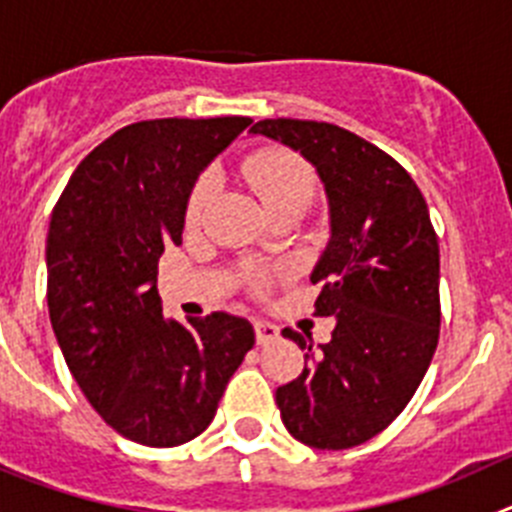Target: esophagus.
Instances as JSON below:
<instances>
[{
    "instance_id": "obj_1",
    "label": "esophagus",
    "mask_w": 512,
    "mask_h": 512,
    "mask_svg": "<svg viewBox=\"0 0 512 512\" xmlns=\"http://www.w3.org/2000/svg\"><path fill=\"white\" fill-rule=\"evenodd\" d=\"M255 336H257V344H262V347H265V344H273L275 339H278L280 329L275 324H270V321L257 319L255 321Z\"/></svg>"
}]
</instances>
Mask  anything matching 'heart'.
<instances>
[{
    "label": "heart",
    "mask_w": 512,
    "mask_h": 512,
    "mask_svg": "<svg viewBox=\"0 0 512 512\" xmlns=\"http://www.w3.org/2000/svg\"><path fill=\"white\" fill-rule=\"evenodd\" d=\"M242 173L255 188L265 209L283 201H301L308 206V201L316 193V178L311 168L296 155L283 153V150H262V153L250 155L242 165ZM214 193V178L204 176L196 188L191 191L186 209V222L199 224L204 219V211ZM262 275H255V283H260Z\"/></svg>",
    "instance_id": "obj_1"
}]
</instances>
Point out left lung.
<instances>
[{"label": "left lung", "instance_id": "1", "mask_svg": "<svg viewBox=\"0 0 512 512\" xmlns=\"http://www.w3.org/2000/svg\"><path fill=\"white\" fill-rule=\"evenodd\" d=\"M252 135L313 165L329 242L311 270L326 344L285 329L308 365L275 390L285 428L313 449H352L395 421L439 342V239L413 178L380 147L326 122L262 119Z\"/></svg>", "mask_w": 512, "mask_h": 512}]
</instances>
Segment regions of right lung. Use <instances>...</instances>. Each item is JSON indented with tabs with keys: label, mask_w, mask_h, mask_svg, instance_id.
Segmentation results:
<instances>
[{
	"label": "right lung",
	"mask_w": 512,
	"mask_h": 512,
	"mask_svg": "<svg viewBox=\"0 0 512 512\" xmlns=\"http://www.w3.org/2000/svg\"><path fill=\"white\" fill-rule=\"evenodd\" d=\"M250 117L150 119L122 127L73 170L50 216L48 308L78 388L137 444L178 446L216 416L255 329L214 311L165 319L158 260L178 245L191 191Z\"/></svg>",
	"instance_id": "1"
}]
</instances>
